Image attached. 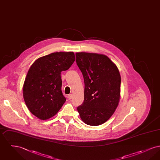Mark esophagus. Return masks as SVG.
<instances>
[{
    "mask_svg": "<svg viewBox=\"0 0 160 160\" xmlns=\"http://www.w3.org/2000/svg\"><path fill=\"white\" fill-rule=\"evenodd\" d=\"M68 98L69 99H71L72 98V94H69L68 95Z\"/></svg>",
    "mask_w": 160,
    "mask_h": 160,
    "instance_id": "1",
    "label": "esophagus"
}]
</instances>
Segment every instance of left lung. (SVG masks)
I'll list each match as a JSON object with an SVG mask.
<instances>
[{
    "label": "left lung",
    "mask_w": 160,
    "mask_h": 160,
    "mask_svg": "<svg viewBox=\"0 0 160 160\" xmlns=\"http://www.w3.org/2000/svg\"><path fill=\"white\" fill-rule=\"evenodd\" d=\"M76 56L84 82V101L77 111L86 124L101 125L110 118L118 106L121 82L119 71L106 55L81 52Z\"/></svg>",
    "instance_id": "8db88e82"
}]
</instances>
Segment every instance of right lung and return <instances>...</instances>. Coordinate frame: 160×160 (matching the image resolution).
Masks as SVG:
<instances>
[{
	"label": "right lung",
	"instance_id": "1",
	"mask_svg": "<svg viewBox=\"0 0 160 160\" xmlns=\"http://www.w3.org/2000/svg\"><path fill=\"white\" fill-rule=\"evenodd\" d=\"M74 61L73 52H56L38 58L31 65L23 85V98L29 111L39 119L53 117L65 102L61 72Z\"/></svg>",
	"mask_w": 160,
	"mask_h": 160
}]
</instances>
